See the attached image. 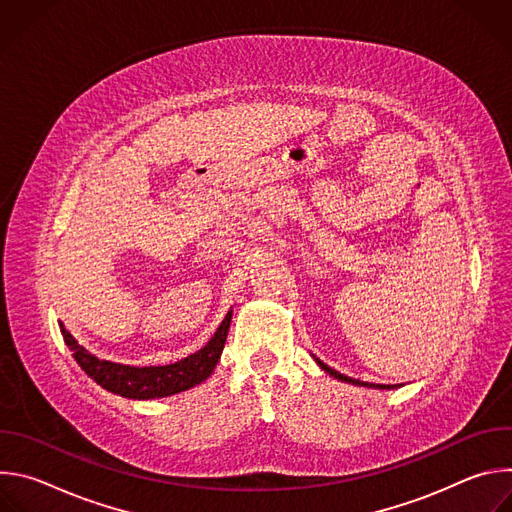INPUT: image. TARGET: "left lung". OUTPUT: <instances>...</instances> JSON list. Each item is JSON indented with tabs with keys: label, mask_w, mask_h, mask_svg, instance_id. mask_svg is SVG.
Instances as JSON below:
<instances>
[{
	"label": "left lung",
	"mask_w": 512,
	"mask_h": 512,
	"mask_svg": "<svg viewBox=\"0 0 512 512\" xmlns=\"http://www.w3.org/2000/svg\"><path fill=\"white\" fill-rule=\"evenodd\" d=\"M312 356H314V354H312ZM314 360H316V364H318V367H320L324 373H328L330 377H334V379H338V381H342V383H352V385H356V387H369V389H397V387H401V385H375V383H367V381H356V379H350V377L340 375L338 371L330 369L328 364H324L320 358L314 356Z\"/></svg>",
	"instance_id": "obj_1"
}]
</instances>
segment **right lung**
<instances>
[{"label": "right lung", "mask_w": 512, "mask_h": 512, "mask_svg": "<svg viewBox=\"0 0 512 512\" xmlns=\"http://www.w3.org/2000/svg\"><path fill=\"white\" fill-rule=\"evenodd\" d=\"M233 310L227 312L221 326L216 328L214 336L194 354L172 362L162 364V367H131V364H119L111 360H103L91 354L85 346H81L75 336H72L64 324H60L62 338L66 346L72 350V356L79 362V367L103 389L127 397V399H160L170 397L182 391H188L202 381H206L218 358L223 354L229 326H231Z\"/></svg>", "instance_id": "add662e5"}]
</instances>
